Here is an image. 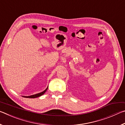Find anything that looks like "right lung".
<instances>
[{"label":"right lung","mask_w":125,"mask_h":125,"mask_svg":"<svg viewBox=\"0 0 125 125\" xmlns=\"http://www.w3.org/2000/svg\"><path fill=\"white\" fill-rule=\"evenodd\" d=\"M48 89V86L47 88L46 89L43 91V92H42L41 93H38V94H35V95H30V96H22L23 97H25V98H37V97H39L40 96L44 94L45 93V92H46V90H47Z\"/></svg>","instance_id":"right-lung-1"}]
</instances>
